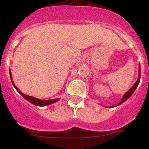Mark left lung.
<instances>
[{
  "instance_id": "obj_1",
  "label": "left lung",
  "mask_w": 149,
  "mask_h": 149,
  "mask_svg": "<svg viewBox=\"0 0 149 149\" xmlns=\"http://www.w3.org/2000/svg\"><path fill=\"white\" fill-rule=\"evenodd\" d=\"M139 74H140V67H139ZM139 81H140V75L139 76V78H138V80H137V81H136V84H134V86H133V87L131 88V89H130V90L127 91V92L125 93V94L124 95L123 98H122V101H121L120 103H119L118 105L121 104H122V103H123V102H125V101L126 100L128 99V98H130V97H131V95H132L133 93H134V91L136 90V87H137L138 85H139ZM118 105H116V106H118Z\"/></svg>"
}]
</instances>
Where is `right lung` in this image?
Wrapping results in <instances>:
<instances>
[{
	"instance_id": "right-lung-1",
	"label": "right lung",
	"mask_w": 149,
	"mask_h": 149,
	"mask_svg": "<svg viewBox=\"0 0 149 149\" xmlns=\"http://www.w3.org/2000/svg\"><path fill=\"white\" fill-rule=\"evenodd\" d=\"M10 77H11V81H12V83H13V85L14 86V87L15 88V89H16L18 93H20V94L23 96L24 98H25L26 100H27L29 102L32 103L33 104L36 105V106H46V105L51 104H53V103H54V102H56V101H58V99L45 100L44 101V100L38 99V98H34V97H31V96H29V95H25V94H24V93H22V92H20V91H19V89H18V88L15 86V84H14L13 80H12V76H11V72H10Z\"/></svg>"
}]
</instances>
